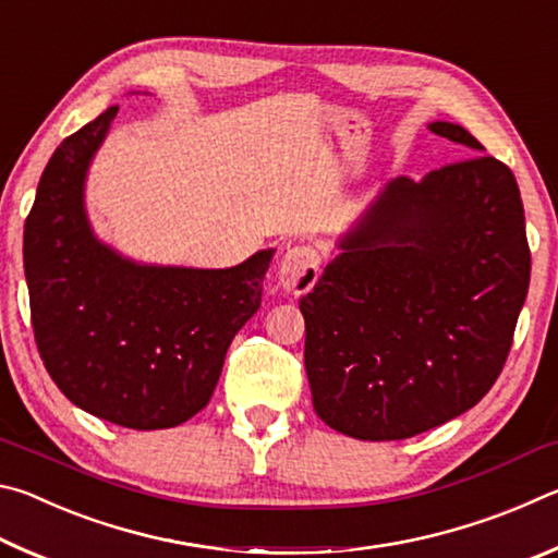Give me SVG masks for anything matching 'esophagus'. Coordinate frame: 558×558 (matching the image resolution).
I'll use <instances>...</instances> for the list:
<instances>
[{
    "label": "esophagus",
    "mask_w": 558,
    "mask_h": 558,
    "mask_svg": "<svg viewBox=\"0 0 558 558\" xmlns=\"http://www.w3.org/2000/svg\"><path fill=\"white\" fill-rule=\"evenodd\" d=\"M319 263L323 260H319V253L313 245H290V248L282 253L278 266L280 286L292 292V295H305V292L315 288V282L319 278Z\"/></svg>",
    "instance_id": "esophagus-1"
}]
</instances>
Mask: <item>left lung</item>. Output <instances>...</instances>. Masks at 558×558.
I'll return each instance as SVG.
<instances>
[{"mask_svg":"<svg viewBox=\"0 0 558 558\" xmlns=\"http://www.w3.org/2000/svg\"><path fill=\"white\" fill-rule=\"evenodd\" d=\"M472 149L421 182L396 177L339 239L305 317L313 405L359 440H403L472 409L507 362L532 256L512 169Z\"/></svg>","mask_w":558,"mask_h":558,"instance_id":"8db88e82","label":"left lung"}]
</instances>
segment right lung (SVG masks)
Here are the masks:
<instances>
[{
  "instance_id": "1",
  "label": "right lung",
  "mask_w": 558,
  "mask_h": 558,
  "mask_svg": "<svg viewBox=\"0 0 558 558\" xmlns=\"http://www.w3.org/2000/svg\"><path fill=\"white\" fill-rule=\"evenodd\" d=\"M118 106L65 137L24 226L32 325L46 372L122 428H174L209 403L226 349L258 313L272 248L233 268L147 266L90 229L86 177Z\"/></svg>"
}]
</instances>
